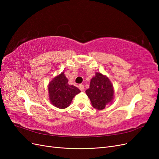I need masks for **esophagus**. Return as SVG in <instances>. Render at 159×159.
<instances>
[{"label": "esophagus", "instance_id": "1", "mask_svg": "<svg viewBox=\"0 0 159 159\" xmlns=\"http://www.w3.org/2000/svg\"><path fill=\"white\" fill-rule=\"evenodd\" d=\"M78 88H79V89L81 90V91H83L84 89V86L83 85H78Z\"/></svg>", "mask_w": 159, "mask_h": 159}]
</instances>
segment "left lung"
Returning <instances> with one entry per match:
<instances>
[{
    "label": "left lung",
    "instance_id": "left-lung-1",
    "mask_svg": "<svg viewBox=\"0 0 159 159\" xmlns=\"http://www.w3.org/2000/svg\"><path fill=\"white\" fill-rule=\"evenodd\" d=\"M92 106L98 110L104 109L105 106L113 99V85L107 76L99 72L91 80L89 88L85 91Z\"/></svg>",
    "mask_w": 159,
    "mask_h": 159
}]
</instances>
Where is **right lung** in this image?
Here are the masks:
<instances>
[{"mask_svg": "<svg viewBox=\"0 0 159 159\" xmlns=\"http://www.w3.org/2000/svg\"><path fill=\"white\" fill-rule=\"evenodd\" d=\"M48 88L51 103L59 109L68 107L74 96L81 92L78 88L68 84V80L64 72L56 76L50 81Z\"/></svg>", "mask_w": 159, "mask_h": 159, "instance_id": "obj_1", "label": "right lung"}]
</instances>
